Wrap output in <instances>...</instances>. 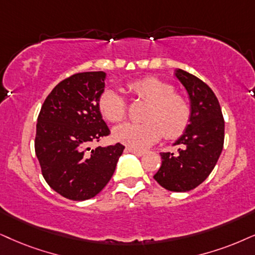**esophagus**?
<instances>
[{
  "mask_svg": "<svg viewBox=\"0 0 255 255\" xmlns=\"http://www.w3.org/2000/svg\"><path fill=\"white\" fill-rule=\"evenodd\" d=\"M126 150H127V151H129V153L134 154V155H136V156H142L143 154H144V151H143V150H140V149H135V148H130V147L126 148Z\"/></svg>",
  "mask_w": 255,
  "mask_h": 255,
  "instance_id": "34e87169",
  "label": "esophagus"
}]
</instances>
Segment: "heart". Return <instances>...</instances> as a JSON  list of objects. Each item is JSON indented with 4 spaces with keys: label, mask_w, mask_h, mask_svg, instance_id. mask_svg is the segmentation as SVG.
Returning a JSON list of instances; mask_svg holds the SVG:
<instances>
[{
    "label": "heart",
    "mask_w": 255,
    "mask_h": 255,
    "mask_svg": "<svg viewBox=\"0 0 255 255\" xmlns=\"http://www.w3.org/2000/svg\"><path fill=\"white\" fill-rule=\"evenodd\" d=\"M127 88L137 99L148 102L143 122H127L113 131L119 142L133 148H146L156 142L165 131L166 137L181 135L191 122L192 109L185 96L175 93L169 82L154 76L143 77L128 83ZM99 111L112 124L126 118L127 106L120 93L106 89L99 99Z\"/></svg>",
    "instance_id": "b5f03b06"
}]
</instances>
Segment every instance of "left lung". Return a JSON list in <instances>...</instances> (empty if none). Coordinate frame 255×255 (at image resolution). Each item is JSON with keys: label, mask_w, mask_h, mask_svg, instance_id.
Segmentation results:
<instances>
[{"label": "left lung", "mask_w": 255, "mask_h": 255, "mask_svg": "<svg viewBox=\"0 0 255 255\" xmlns=\"http://www.w3.org/2000/svg\"><path fill=\"white\" fill-rule=\"evenodd\" d=\"M175 76L189 95L191 122L174 142L179 154L161 153L162 163L154 179L170 192H188L217 165L224 148L225 121L217 96L204 81L182 69H176Z\"/></svg>", "instance_id": "1"}]
</instances>
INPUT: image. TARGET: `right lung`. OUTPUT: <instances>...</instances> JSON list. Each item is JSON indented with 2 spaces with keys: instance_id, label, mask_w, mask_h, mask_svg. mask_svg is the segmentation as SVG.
Instances as JSON below:
<instances>
[{
  "instance_id": "obj_1",
  "label": "right lung",
  "mask_w": 255,
  "mask_h": 255,
  "mask_svg": "<svg viewBox=\"0 0 255 255\" xmlns=\"http://www.w3.org/2000/svg\"><path fill=\"white\" fill-rule=\"evenodd\" d=\"M106 73H77L61 81L44 100L37 118L35 153L54 191L74 201L99 194L115 172L125 146L89 144L111 134L99 111Z\"/></svg>"
}]
</instances>
